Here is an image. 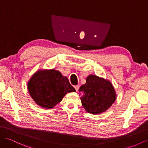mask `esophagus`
Here are the masks:
<instances>
[{
    "label": "esophagus",
    "instance_id": "34e87169",
    "mask_svg": "<svg viewBox=\"0 0 148 148\" xmlns=\"http://www.w3.org/2000/svg\"><path fill=\"white\" fill-rule=\"evenodd\" d=\"M74 88H75L76 91H78V89H79V86H78V85H76V86H74Z\"/></svg>",
    "mask_w": 148,
    "mask_h": 148
}]
</instances>
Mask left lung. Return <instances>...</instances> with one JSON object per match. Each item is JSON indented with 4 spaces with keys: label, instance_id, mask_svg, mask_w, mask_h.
Instances as JSON below:
<instances>
[{
    "label": "left lung",
    "instance_id": "1",
    "mask_svg": "<svg viewBox=\"0 0 148 148\" xmlns=\"http://www.w3.org/2000/svg\"><path fill=\"white\" fill-rule=\"evenodd\" d=\"M80 99L84 109L92 114L106 111L116 99V92L109 80L95 75H89L86 83L79 88Z\"/></svg>",
    "mask_w": 148,
    "mask_h": 148
}]
</instances>
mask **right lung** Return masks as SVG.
<instances>
[{"label": "right lung", "mask_w": 148, "mask_h": 148, "mask_svg": "<svg viewBox=\"0 0 148 148\" xmlns=\"http://www.w3.org/2000/svg\"><path fill=\"white\" fill-rule=\"evenodd\" d=\"M28 89L34 102L45 109L53 108L66 94L76 91L68 78L54 69L37 71L28 81Z\"/></svg>", "instance_id": "add662e5"}]
</instances>
